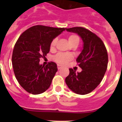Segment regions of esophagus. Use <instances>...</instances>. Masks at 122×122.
I'll use <instances>...</instances> for the list:
<instances>
[{
	"mask_svg": "<svg viewBox=\"0 0 122 122\" xmlns=\"http://www.w3.org/2000/svg\"><path fill=\"white\" fill-rule=\"evenodd\" d=\"M57 68H58V70H60V69L62 68V66H61V65H57Z\"/></svg>",
	"mask_w": 122,
	"mask_h": 122,
	"instance_id": "1",
	"label": "esophagus"
}]
</instances>
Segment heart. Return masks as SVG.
<instances>
[{"label": "heart", "instance_id": "heart-1", "mask_svg": "<svg viewBox=\"0 0 122 122\" xmlns=\"http://www.w3.org/2000/svg\"><path fill=\"white\" fill-rule=\"evenodd\" d=\"M57 38H54L53 40L52 41L50 45L51 49H53L55 47L57 43ZM68 42L71 45L72 44L77 43L79 44V38L76 35H71L68 37ZM72 59V56L68 54H63V53H59L57 55L55 56L54 59L57 63H60L61 65H65Z\"/></svg>", "mask_w": 122, "mask_h": 122}]
</instances>
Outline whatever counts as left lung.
Instances as JSON below:
<instances>
[{"label": "left lung", "instance_id": "8db88e82", "mask_svg": "<svg viewBox=\"0 0 122 122\" xmlns=\"http://www.w3.org/2000/svg\"><path fill=\"white\" fill-rule=\"evenodd\" d=\"M66 30L77 33L82 40L83 47L76 59L82 71L78 73L70 68L65 82L74 93L87 94L100 84L104 77L108 63L107 50L100 38L85 28L76 27Z\"/></svg>", "mask_w": 122, "mask_h": 122}]
</instances>
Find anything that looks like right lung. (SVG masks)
Masks as SVG:
<instances>
[{"mask_svg":"<svg viewBox=\"0 0 122 122\" xmlns=\"http://www.w3.org/2000/svg\"><path fill=\"white\" fill-rule=\"evenodd\" d=\"M65 29L38 25L23 32L17 40L12 55L14 73L29 93L40 94L50 87L57 66L53 62L40 65V59L49 53L52 41Z\"/></svg>","mask_w":122,"mask_h":122,"instance_id":"add662e5","label":"right lung"}]
</instances>
